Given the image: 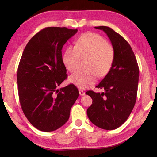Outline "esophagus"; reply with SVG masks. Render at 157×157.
Segmentation results:
<instances>
[{
  "label": "esophagus",
  "instance_id": "obj_1",
  "mask_svg": "<svg viewBox=\"0 0 157 157\" xmlns=\"http://www.w3.org/2000/svg\"><path fill=\"white\" fill-rule=\"evenodd\" d=\"M79 94L80 96H84V95L85 94V92L82 90H79Z\"/></svg>",
  "mask_w": 157,
  "mask_h": 157
}]
</instances>
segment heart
Returning <instances> with one entry per match:
<instances>
[{"label": "heart", "mask_w": 157, "mask_h": 157, "mask_svg": "<svg viewBox=\"0 0 157 157\" xmlns=\"http://www.w3.org/2000/svg\"><path fill=\"white\" fill-rule=\"evenodd\" d=\"M86 58L88 69L78 71L69 78L71 83L82 89L92 86L98 75L103 77L109 73L115 59V51L102 36L87 32L80 36L76 46L67 48L63 63L69 71L75 72L79 68L81 59Z\"/></svg>", "instance_id": "b5f03b06"}]
</instances>
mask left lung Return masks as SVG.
<instances>
[{
	"instance_id": "left-lung-1",
	"label": "left lung",
	"mask_w": 157,
	"mask_h": 157,
	"mask_svg": "<svg viewBox=\"0 0 157 157\" xmlns=\"http://www.w3.org/2000/svg\"><path fill=\"white\" fill-rule=\"evenodd\" d=\"M103 30L110 39L115 59L107 75L96 87L102 93L92 90L86 94L92 99L87 109L88 117L102 129H117L129 117L135 105L139 80V67L130 45L121 35L106 26L95 27Z\"/></svg>"
}]
</instances>
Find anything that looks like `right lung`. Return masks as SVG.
<instances>
[{
	"mask_svg": "<svg viewBox=\"0 0 157 157\" xmlns=\"http://www.w3.org/2000/svg\"><path fill=\"white\" fill-rule=\"evenodd\" d=\"M77 31L46 27L23 52L17 75L19 99L28 121L40 131H54L64 125L79 96L74 84L58 88L67 77L61 50Z\"/></svg>",
	"mask_w": 157,
	"mask_h": 157,
	"instance_id": "obj_1",
	"label": "right lung"
}]
</instances>
